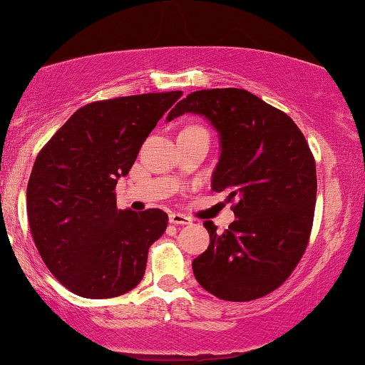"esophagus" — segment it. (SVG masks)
I'll return each instance as SVG.
<instances>
[{
    "label": "esophagus",
    "mask_w": 365,
    "mask_h": 365,
    "mask_svg": "<svg viewBox=\"0 0 365 365\" xmlns=\"http://www.w3.org/2000/svg\"><path fill=\"white\" fill-rule=\"evenodd\" d=\"M192 219L190 217L183 215V214H178V212H172L170 214V224H175V225H183V224H190Z\"/></svg>",
    "instance_id": "esophagus-1"
}]
</instances>
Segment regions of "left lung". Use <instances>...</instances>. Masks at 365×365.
<instances>
[{
	"label": "left lung",
	"mask_w": 365,
	"mask_h": 365,
	"mask_svg": "<svg viewBox=\"0 0 365 365\" xmlns=\"http://www.w3.org/2000/svg\"><path fill=\"white\" fill-rule=\"evenodd\" d=\"M200 114L217 129L219 163L212 190L229 192L237 219L217 232L192 262L200 286L225 302H251L274 292L305 255L317 200V167L294 121L244 89L195 91L167 121Z\"/></svg>",
	"instance_id": "obj_1"
}]
</instances>
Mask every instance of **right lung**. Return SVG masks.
<instances>
[{"mask_svg":"<svg viewBox=\"0 0 365 365\" xmlns=\"http://www.w3.org/2000/svg\"><path fill=\"white\" fill-rule=\"evenodd\" d=\"M182 91L91 103L77 109L36 156L26 187L35 246L60 283L84 298H114L143 279L148 249L168 215L119 210L118 180Z\"/></svg>","mask_w":365,"mask_h":365,"instance_id":"obj_1","label":"right lung"}]
</instances>
